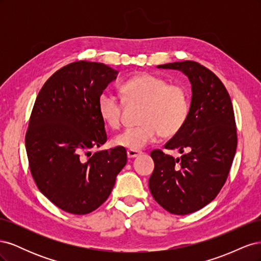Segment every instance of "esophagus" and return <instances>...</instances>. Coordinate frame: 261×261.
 <instances>
[{
  "mask_svg": "<svg viewBox=\"0 0 261 261\" xmlns=\"http://www.w3.org/2000/svg\"><path fill=\"white\" fill-rule=\"evenodd\" d=\"M141 152L140 150H132V149H128L127 150V156L129 158V159H132V158H136V156H138V155H140Z\"/></svg>",
  "mask_w": 261,
  "mask_h": 261,
  "instance_id": "obj_1",
  "label": "esophagus"
}]
</instances>
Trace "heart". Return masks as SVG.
Instances as JSON below:
<instances>
[{"label":"heart","instance_id":"1","mask_svg":"<svg viewBox=\"0 0 261 261\" xmlns=\"http://www.w3.org/2000/svg\"><path fill=\"white\" fill-rule=\"evenodd\" d=\"M123 100L103 91L98 98V113L110 128L122 124L124 102L127 106H143L137 126L124 129L113 139L118 147L139 150L153 143L161 135L172 137L184 127L191 112V94L181 84H171L165 78L144 73L133 76L122 86Z\"/></svg>","mask_w":261,"mask_h":261}]
</instances>
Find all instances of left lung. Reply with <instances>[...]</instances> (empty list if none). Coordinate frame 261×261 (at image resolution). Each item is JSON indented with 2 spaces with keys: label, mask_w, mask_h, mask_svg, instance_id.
<instances>
[{
  "label": "left lung",
  "mask_w": 261,
  "mask_h": 261,
  "mask_svg": "<svg viewBox=\"0 0 261 261\" xmlns=\"http://www.w3.org/2000/svg\"><path fill=\"white\" fill-rule=\"evenodd\" d=\"M159 68L181 70L192 84L189 117L165 149L178 158L152 150L154 170L149 189L154 200L173 215L184 216L207 206L226 181L238 146L232 101L224 85L210 69L194 61L174 62Z\"/></svg>",
  "instance_id": "left-lung-1"
}]
</instances>
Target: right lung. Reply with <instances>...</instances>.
<instances>
[{
  "instance_id": "right-lung-1",
  "label": "right lung",
  "mask_w": 261,
  "mask_h": 261,
  "mask_svg": "<svg viewBox=\"0 0 261 261\" xmlns=\"http://www.w3.org/2000/svg\"><path fill=\"white\" fill-rule=\"evenodd\" d=\"M116 77L102 63H70L45 82L31 111L25 138L31 175L46 198L73 215L99 208L127 162L124 147L90 153L108 139L97 103Z\"/></svg>"
}]
</instances>
